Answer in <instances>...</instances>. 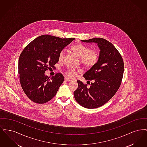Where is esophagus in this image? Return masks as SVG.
I'll return each instance as SVG.
<instances>
[{"instance_id": "1", "label": "esophagus", "mask_w": 147, "mask_h": 147, "mask_svg": "<svg viewBox=\"0 0 147 147\" xmlns=\"http://www.w3.org/2000/svg\"><path fill=\"white\" fill-rule=\"evenodd\" d=\"M65 81H67V82H70V81H71V80L70 79L67 78V77H65Z\"/></svg>"}]
</instances>
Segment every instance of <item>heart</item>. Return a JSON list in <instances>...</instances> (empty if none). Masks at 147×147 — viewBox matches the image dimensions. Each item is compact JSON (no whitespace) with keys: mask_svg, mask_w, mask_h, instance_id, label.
Here are the masks:
<instances>
[{"mask_svg":"<svg viewBox=\"0 0 147 147\" xmlns=\"http://www.w3.org/2000/svg\"><path fill=\"white\" fill-rule=\"evenodd\" d=\"M70 49L80 58V62L88 68H91L98 63L99 55L95 49H90L83 44L79 43L71 46ZM65 52L61 50L58 55V59L62 61L64 58ZM80 72V69L69 68L67 71V75L70 78H73L77 76V73Z\"/></svg>","mask_w":147,"mask_h":147,"instance_id":"1","label":"heart"}]
</instances>
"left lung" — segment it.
Returning <instances> with one entry per match:
<instances>
[{
	"mask_svg": "<svg viewBox=\"0 0 147 147\" xmlns=\"http://www.w3.org/2000/svg\"><path fill=\"white\" fill-rule=\"evenodd\" d=\"M86 43H96L100 50L98 63L87 71L84 78L93 82L87 84L77 80L78 87L74 92L77 102L86 109H95L105 104L114 96L121 85L124 63L117 49L111 42L102 38L83 40Z\"/></svg>",
	"mask_w": 147,
	"mask_h": 147,
	"instance_id": "left-lung-1",
	"label": "left lung"
}]
</instances>
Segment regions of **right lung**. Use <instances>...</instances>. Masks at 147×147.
<instances>
[{"label": "right lung", "mask_w": 147, "mask_h": 147, "mask_svg": "<svg viewBox=\"0 0 147 147\" xmlns=\"http://www.w3.org/2000/svg\"><path fill=\"white\" fill-rule=\"evenodd\" d=\"M74 40L42 35L23 49L19 59L18 72L21 87L31 101L44 104L55 97L64 77L57 73L50 79L45 73L55 67L59 61V52Z\"/></svg>", "instance_id": "1"}]
</instances>
